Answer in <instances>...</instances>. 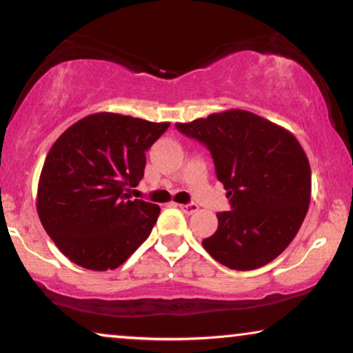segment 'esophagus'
<instances>
[{
  "mask_svg": "<svg viewBox=\"0 0 353 353\" xmlns=\"http://www.w3.org/2000/svg\"><path fill=\"white\" fill-rule=\"evenodd\" d=\"M178 207H180V209L188 215L194 214V212H197V209H199V207H197V204H194V202H190V204H180Z\"/></svg>",
  "mask_w": 353,
  "mask_h": 353,
  "instance_id": "1",
  "label": "esophagus"
}]
</instances>
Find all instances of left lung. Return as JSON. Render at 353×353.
<instances>
[{"label":"left lung","instance_id":"left-lung-1","mask_svg":"<svg viewBox=\"0 0 353 353\" xmlns=\"http://www.w3.org/2000/svg\"><path fill=\"white\" fill-rule=\"evenodd\" d=\"M204 144L223 183L231 210L202 245L231 270H255L278 257L296 238L312 194V170L296 137L248 110L231 109L176 123Z\"/></svg>","mask_w":353,"mask_h":353}]
</instances>
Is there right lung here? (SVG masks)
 Masks as SVG:
<instances>
[{
    "label": "right lung",
    "mask_w": 353,
    "mask_h": 353,
    "mask_svg": "<svg viewBox=\"0 0 353 353\" xmlns=\"http://www.w3.org/2000/svg\"><path fill=\"white\" fill-rule=\"evenodd\" d=\"M170 127L112 112L91 114L56 139L38 181L43 228L70 262L105 272L151 234L161 207L132 199L146 151Z\"/></svg>",
    "instance_id": "1"
}]
</instances>
